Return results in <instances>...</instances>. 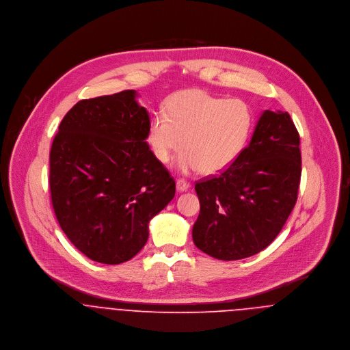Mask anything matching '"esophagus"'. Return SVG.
I'll return each mask as SVG.
<instances>
[{
    "instance_id": "esophagus-1",
    "label": "esophagus",
    "mask_w": 350,
    "mask_h": 350,
    "mask_svg": "<svg viewBox=\"0 0 350 350\" xmlns=\"http://www.w3.org/2000/svg\"><path fill=\"white\" fill-rule=\"evenodd\" d=\"M190 189V183L185 179H178L176 180V190L179 193H183V191H187Z\"/></svg>"
}]
</instances>
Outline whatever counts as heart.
I'll use <instances>...</instances> for the list:
<instances>
[{
  "label": "heart",
  "instance_id": "heart-1",
  "mask_svg": "<svg viewBox=\"0 0 350 350\" xmlns=\"http://www.w3.org/2000/svg\"><path fill=\"white\" fill-rule=\"evenodd\" d=\"M253 128V114L241 100L215 97L200 89L171 96L164 111L150 120L148 140L160 163L178 157L182 172L203 170L215 174L232 165L247 147Z\"/></svg>",
  "mask_w": 350,
  "mask_h": 350
}]
</instances>
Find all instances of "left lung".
Returning a JSON list of instances; mask_svg holds the SVG:
<instances>
[{
    "label": "left lung",
    "mask_w": 350,
    "mask_h": 350,
    "mask_svg": "<svg viewBox=\"0 0 350 350\" xmlns=\"http://www.w3.org/2000/svg\"><path fill=\"white\" fill-rule=\"evenodd\" d=\"M300 174L299 133L290 114L265 110L237 160L219 175L196 183L197 248L226 261L265 250L297 203Z\"/></svg>",
    "instance_id": "1"
}]
</instances>
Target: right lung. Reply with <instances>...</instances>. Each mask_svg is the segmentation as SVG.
Listing matches in <instances>:
<instances>
[{
  "instance_id": "obj_1",
  "label": "right lung",
  "mask_w": 350,
  "mask_h": 350,
  "mask_svg": "<svg viewBox=\"0 0 350 350\" xmlns=\"http://www.w3.org/2000/svg\"><path fill=\"white\" fill-rule=\"evenodd\" d=\"M135 90L79 100L50 152L51 200L68 240L93 261L121 264L148 240V224L175 197L150 150V116Z\"/></svg>"
}]
</instances>
